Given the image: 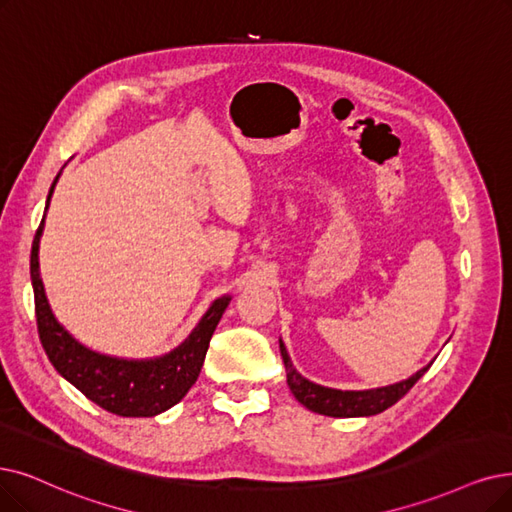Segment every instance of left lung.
I'll return each instance as SVG.
<instances>
[{
	"label": "left lung",
	"mask_w": 512,
	"mask_h": 512,
	"mask_svg": "<svg viewBox=\"0 0 512 512\" xmlns=\"http://www.w3.org/2000/svg\"><path fill=\"white\" fill-rule=\"evenodd\" d=\"M279 349H281V357H283V365H285V374H288L290 391L294 393V397L304 407H309L311 412L332 416V418L374 416V414L388 410V407L395 405L426 374L428 367H431V365H426L412 378L391 384V386H384V388H372V391H336V388L319 386L311 380L302 378L296 372V367L292 365L290 355H288V351H285L283 342H279Z\"/></svg>",
	"instance_id": "1"
}]
</instances>
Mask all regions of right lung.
<instances>
[{
	"label": "right lung",
	"instance_id": "add662e5",
	"mask_svg": "<svg viewBox=\"0 0 512 512\" xmlns=\"http://www.w3.org/2000/svg\"><path fill=\"white\" fill-rule=\"evenodd\" d=\"M58 176L50 187L46 210L50 206V197L54 193ZM42 231L44 218L35 233L31 248V283L35 294L39 340H42L44 351L50 363L56 367V372L67 378L75 388H79L90 401L100 405L102 410L117 416L149 418L176 405L197 382L212 334L222 313L227 311L231 298H218L210 306V311L203 315L191 336L170 355L151 361H126L98 355L71 338V334L65 332V327L54 319L50 311V304L44 294V283L42 277H39L37 258Z\"/></svg>",
	"mask_w": 512,
	"mask_h": 512
}]
</instances>
